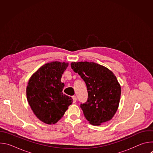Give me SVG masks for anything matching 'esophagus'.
<instances>
[{
	"label": "esophagus",
	"instance_id": "1",
	"mask_svg": "<svg viewBox=\"0 0 153 153\" xmlns=\"http://www.w3.org/2000/svg\"><path fill=\"white\" fill-rule=\"evenodd\" d=\"M72 98H73V103H75L76 102V100H77V97L75 96H73L72 97Z\"/></svg>",
	"mask_w": 153,
	"mask_h": 153
}]
</instances>
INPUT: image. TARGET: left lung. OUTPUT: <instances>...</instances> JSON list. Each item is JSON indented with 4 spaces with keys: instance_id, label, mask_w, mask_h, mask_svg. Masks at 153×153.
<instances>
[{
    "instance_id": "obj_1",
    "label": "left lung",
    "mask_w": 153,
    "mask_h": 153,
    "mask_svg": "<svg viewBox=\"0 0 153 153\" xmlns=\"http://www.w3.org/2000/svg\"><path fill=\"white\" fill-rule=\"evenodd\" d=\"M86 83L88 99L80 106L86 120L94 125L110 120L119 106L121 88L112 71L94 62L71 63Z\"/></svg>"
}]
</instances>
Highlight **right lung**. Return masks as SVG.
Listing matches in <instances>:
<instances>
[{
    "mask_svg": "<svg viewBox=\"0 0 153 153\" xmlns=\"http://www.w3.org/2000/svg\"><path fill=\"white\" fill-rule=\"evenodd\" d=\"M68 63L53 62L40 67L30 78L27 97L36 117L47 124H54L64 115L73 102L71 97L63 94L62 76Z\"/></svg>",
    "mask_w": 153,
    "mask_h": 153,
    "instance_id": "add662e5",
    "label": "right lung"
}]
</instances>
